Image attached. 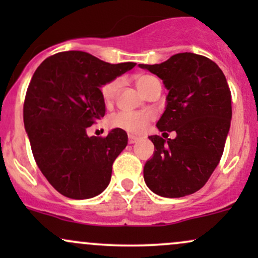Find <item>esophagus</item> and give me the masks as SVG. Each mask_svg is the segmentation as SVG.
Listing matches in <instances>:
<instances>
[{
	"instance_id": "esophagus-1",
	"label": "esophagus",
	"mask_w": 258,
	"mask_h": 258,
	"mask_svg": "<svg viewBox=\"0 0 258 258\" xmlns=\"http://www.w3.org/2000/svg\"><path fill=\"white\" fill-rule=\"evenodd\" d=\"M137 141H138L137 137H133V136H130V137H128V143L130 144L136 143V142H137Z\"/></svg>"
}]
</instances>
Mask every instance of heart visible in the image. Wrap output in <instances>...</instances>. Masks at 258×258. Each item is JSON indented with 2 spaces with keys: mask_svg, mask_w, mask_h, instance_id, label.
<instances>
[{
  "mask_svg": "<svg viewBox=\"0 0 258 258\" xmlns=\"http://www.w3.org/2000/svg\"><path fill=\"white\" fill-rule=\"evenodd\" d=\"M153 80V76H139V78L136 80V85H137L138 90L141 91L142 93L146 94ZM120 85V80H114V81L108 82V84L103 86L102 98L104 100L105 104H110V103H112V100L116 97ZM152 120V112L121 110L117 111L116 114L111 115L110 119H109V123H110L111 127L125 130V131L131 133V135H141L142 132L146 131V128Z\"/></svg>",
  "mask_w": 258,
  "mask_h": 258,
  "instance_id": "heart-1",
  "label": "heart"
}]
</instances>
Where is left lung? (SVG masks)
I'll use <instances>...</instances> for the list:
<instances>
[{"label":"left lung","instance_id":"left-lung-1","mask_svg":"<svg viewBox=\"0 0 258 258\" xmlns=\"http://www.w3.org/2000/svg\"><path fill=\"white\" fill-rule=\"evenodd\" d=\"M138 67L161 79L168 91L156 127L176 132L167 141L149 136L154 154L144 165L146 184L164 198L193 194L217 167L230 128L232 96L226 76L215 61L188 52Z\"/></svg>","mask_w":258,"mask_h":258}]
</instances>
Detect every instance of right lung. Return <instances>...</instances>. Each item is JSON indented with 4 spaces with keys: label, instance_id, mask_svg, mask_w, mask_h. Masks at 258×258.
I'll list each match as a JSON object with an SVG mask.
<instances>
[{
    "label": "right lung",
    "instance_id": "1",
    "mask_svg": "<svg viewBox=\"0 0 258 258\" xmlns=\"http://www.w3.org/2000/svg\"><path fill=\"white\" fill-rule=\"evenodd\" d=\"M135 65L68 51L44 59L32 75L24 102L25 131L38 168L64 197L90 199L110 183L127 133L114 128L104 138L88 137L87 127L105 114L100 87Z\"/></svg>",
    "mask_w": 258,
    "mask_h": 258
}]
</instances>
